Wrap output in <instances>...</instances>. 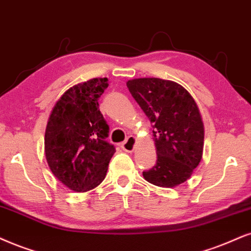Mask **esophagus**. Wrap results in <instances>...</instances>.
<instances>
[{"label":"esophagus","instance_id":"34e87169","mask_svg":"<svg viewBox=\"0 0 251 251\" xmlns=\"http://www.w3.org/2000/svg\"><path fill=\"white\" fill-rule=\"evenodd\" d=\"M135 144H136V139L134 136H128L127 139H126V141H124L122 144V148L124 149L125 151H127V153H132L133 151H134L135 148Z\"/></svg>","mask_w":251,"mask_h":251}]
</instances>
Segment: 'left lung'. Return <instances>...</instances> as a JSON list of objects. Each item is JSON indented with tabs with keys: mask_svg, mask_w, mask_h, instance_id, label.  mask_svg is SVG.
I'll return each mask as SVG.
<instances>
[{
	"mask_svg": "<svg viewBox=\"0 0 251 251\" xmlns=\"http://www.w3.org/2000/svg\"><path fill=\"white\" fill-rule=\"evenodd\" d=\"M129 93L153 123L157 160L142 175L161 188H175L191 177L204 149V124L189 91L156 77L127 81Z\"/></svg>",
	"mask_w": 251,
	"mask_h": 251,
	"instance_id": "left-lung-1",
	"label": "left lung"
}]
</instances>
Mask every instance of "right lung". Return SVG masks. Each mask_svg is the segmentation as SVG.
Masks as SVG:
<instances>
[{
    "instance_id": "right-lung-1",
    "label": "right lung",
    "mask_w": 251,
    "mask_h": 251,
    "mask_svg": "<svg viewBox=\"0 0 251 251\" xmlns=\"http://www.w3.org/2000/svg\"><path fill=\"white\" fill-rule=\"evenodd\" d=\"M107 78H91L69 88L55 103L47 122L45 155L50 171L75 192H87L105 178L115 146L107 142L109 125L98 98Z\"/></svg>"
}]
</instances>
